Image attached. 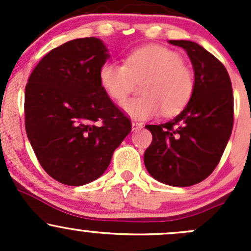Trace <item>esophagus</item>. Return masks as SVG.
Listing matches in <instances>:
<instances>
[{"label": "esophagus", "instance_id": "1", "mask_svg": "<svg viewBox=\"0 0 251 251\" xmlns=\"http://www.w3.org/2000/svg\"><path fill=\"white\" fill-rule=\"evenodd\" d=\"M131 125H132V131H136V130H138V128L143 127V124L140 123V121H132V123H131Z\"/></svg>", "mask_w": 251, "mask_h": 251}]
</instances>
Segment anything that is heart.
Segmentation results:
<instances>
[{
    "label": "heart",
    "instance_id": "b5f03b06",
    "mask_svg": "<svg viewBox=\"0 0 251 251\" xmlns=\"http://www.w3.org/2000/svg\"><path fill=\"white\" fill-rule=\"evenodd\" d=\"M169 48L148 45L128 53L125 64L107 62L98 73L100 87L115 102H123L142 81L140 98L127 100L123 109L133 119H149L160 111L165 116L181 113L196 90L193 70Z\"/></svg>",
    "mask_w": 251,
    "mask_h": 251
}]
</instances>
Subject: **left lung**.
Returning a JSON list of instances; mask_svg holds the SVG:
<instances>
[{"mask_svg": "<svg viewBox=\"0 0 251 251\" xmlns=\"http://www.w3.org/2000/svg\"><path fill=\"white\" fill-rule=\"evenodd\" d=\"M188 54L196 76L191 102L176 118L147 125L153 136L144 165L153 178L188 187L206 178L219 164L233 127V91L226 68L201 45L170 40Z\"/></svg>", "mask_w": 251, "mask_h": 251, "instance_id": "8db88e82", "label": "left lung"}]
</instances>
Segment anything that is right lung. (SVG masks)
I'll return each instance as SVG.
<instances>
[{"mask_svg": "<svg viewBox=\"0 0 251 251\" xmlns=\"http://www.w3.org/2000/svg\"><path fill=\"white\" fill-rule=\"evenodd\" d=\"M109 58L97 37L72 40L48 52L25 87V130L44 170L82 186L102 176L131 121L100 87Z\"/></svg>", "mask_w": 251, "mask_h": 251, "instance_id": "obj_1", "label": "right lung"}]
</instances>
